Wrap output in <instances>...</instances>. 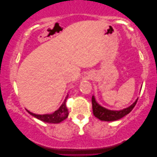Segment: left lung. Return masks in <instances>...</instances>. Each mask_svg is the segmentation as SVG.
Here are the masks:
<instances>
[{"instance_id": "8db88e82", "label": "left lung", "mask_w": 157, "mask_h": 157, "mask_svg": "<svg viewBox=\"0 0 157 157\" xmlns=\"http://www.w3.org/2000/svg\"><path fill=\"white\" fill-rule=\"evenodd\" d=\"M137 100L138 98L135 101L133 104L131 105L130 106L127 107V108L122 109V110L119 111H113V110H109L104 107H102L96 101L95 98L94 96H92L91 101H92V108H93V113L94 115L95 116L96 118L100 119L101 121H117L121 119L124 116L127 115L129 113L134 107L136 105Z\"/></svg>"}]
</instances>
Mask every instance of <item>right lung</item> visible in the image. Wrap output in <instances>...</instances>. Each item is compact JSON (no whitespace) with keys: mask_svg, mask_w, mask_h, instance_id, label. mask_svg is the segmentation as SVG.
<instances>
[{"mask_svg":"<svg viewBox=\"0 0 157 157\" xmlns=\"http://www.w3.org/2000/svg\"><path fill=\"white\" fill-rule=\"evenodd\" d=\"M68 96H66V97L63 102V104H61V106L59 107V109L54 111L53 113H50V114H36L32 112H30L29 111H27L30 114L33 116V117L37 118L38 119L43 121L46 123H51V124H59L60 122L63 121V120H65L68 116V111L67 109V107L66 106V101L67 99Z\"/></svg>","mask_w":157,"mask_h":157,"instance_id":"1","label":"right lung"}]
</instances>
